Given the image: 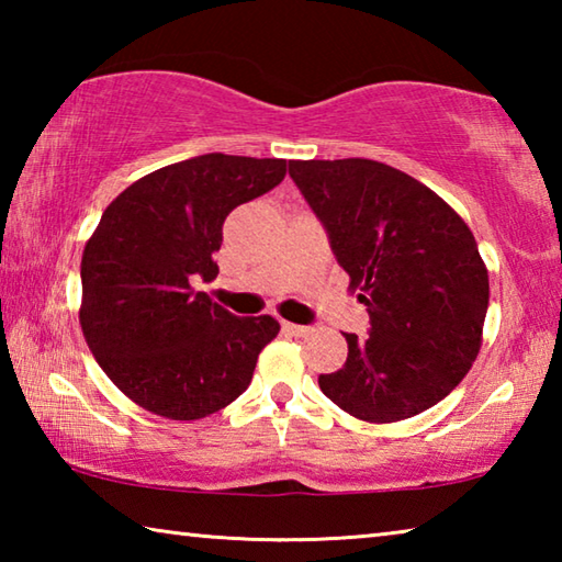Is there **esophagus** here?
<instances>
[{
    "label": "esophagus",
    "instance_id": "34e87169",
    "mask_svg": "<svg viewBox=\"0 0 562 562\" xmlns=\"http://www.w3.org/2000/svg\"><path fill=\"white\" fill-rule=\"evenodd\" d=\"M282 329L288 331V335H294V337H304V335H310V327H304V325H292V322H282Z\"/></svg>",
    "mask_w": 562,
    "mask_h": 562
}]
</instances>
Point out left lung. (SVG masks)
<instances>
[{"label": "left lung", "mask_w": 562, "mask_h": 562, "mask_svg": "<svg viewBox=\"0 0 562 562\" xmlns=\"http://www.w3.org/2000/svg\"><path fill=\"white\" fill-rule=\"evenodd\" d=\"M290 178L367 304L369 335L319 389L361 422L416 416L449 396L481 349L488 270L459 213L369 158L290 160Z\"/></svg>", "instance_id": "obj_1"}]
</instances>
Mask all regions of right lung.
Here are the masks:
<instances>
[{"label": "right lung", "instance_id": "1", "mask_svg": "<svg viewBox=\"0 0 562 562\" xmlns=\"http://www.w3.org/2000/svg\"><path fill=\"white\" fill-rule=\"evenodd\" d=\"M288 160L205 154L128 186L83 247L79 322L99 367L138 406L193 422L252 382L270 315L235 317L198 280L213 282L223 223L282 183Z\"/></svg>", "mask_w": 562, "mask_h": 562}]
</instances>
